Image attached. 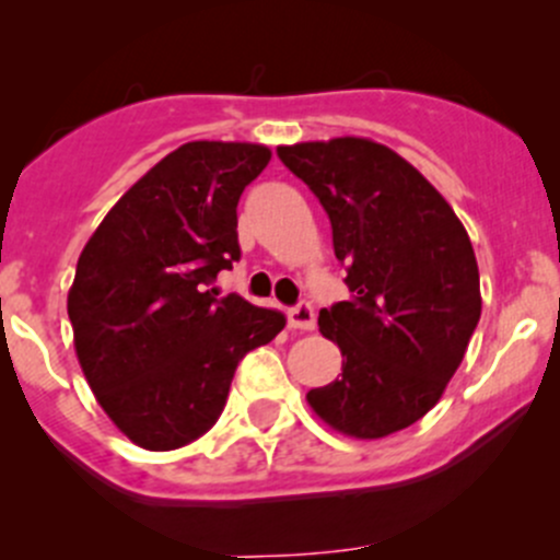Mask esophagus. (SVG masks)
Masks as SVG:
<instances>
[{"label": "esophagus", "mask_w": 560, "mask_h": 560, "mask_svg": "<svg viewBox=\"0 0 560 560\" xmlns=\"http://www.w3.org/2000/svg\"><path fill=\"white\" fill-rule=\"evenodd\" d=\"M287 316H290V327H295V330H314V308L312 303H298V306H292L290 312H287Z\"/></svg>", "instance_id": "34e87169"}]
</instances>
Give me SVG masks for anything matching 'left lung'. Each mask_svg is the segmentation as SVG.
I'll return each instance as SVG.
<instances>
[{
    "label": "left lung",
    "mask_w": 560,
    "mask_h": 560,
    "mask_svg": "<svg viewBox=\"0 0 560 560\" xmlns=\"http://www.w3.org/2000/svg\"><path fill=\"white\" fill-rule=\"evenodd\" d=\"M325 208L349 301L319 312L341 376L308 389L338 433L382 439L425 417L482 314L466 228L417 167L387 145L332 138L276 149Z\"/></svg>",
    "instance_id": "1"
}]
</instances>
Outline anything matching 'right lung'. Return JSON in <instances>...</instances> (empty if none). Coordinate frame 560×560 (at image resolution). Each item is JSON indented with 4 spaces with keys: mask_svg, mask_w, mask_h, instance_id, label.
<instances>
[{
    "mask_svg": "<svg viewBox=\"0 0 560 560\" xmlns=\"http://www.w3.org/2000/svg\"><path fill=\"white\" fill-rule=\"evenodd\" d=\"M268 162L257 143H184L107 211L78 257L67 295L78 363L138 447L200 439L246 352L284 330L281 312L211 290L241 259L235 208Z\"/></svg>",
    "mask_w": 560,
    "mask_h": 560,
    "instance_id": "obj_1",
    "label": "right lung"
}]
</instances>
